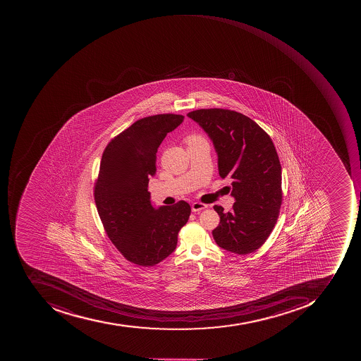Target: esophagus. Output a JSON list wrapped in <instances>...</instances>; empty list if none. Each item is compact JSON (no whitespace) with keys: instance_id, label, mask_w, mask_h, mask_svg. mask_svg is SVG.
<instances>
[{"instance_id":"esophagus-1","label":"esophagus","mask_w":361,"mask_h":361,"mask_svg":"<svg viewBox=\"0 0 361 361\" xmlns=\"http://www.w3.org/2000/svg\"><path fill=\"white\" fill-rule=\"evenodd\" d=\"M191 208L192 212H200V210H203L205 209V208H207V205H205V204L203 203H198V202H195V203L192 204Z\"/></svg>"}]
</instances>
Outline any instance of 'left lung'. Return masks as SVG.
Returning <instances> with one entry per match:
<instances>
[{"instance_id": "left-lung-1", "label": "left lung", "mask_w": 361, "mask_h": 361, "mask_svg": "<svg viewBox=\"0 0 361 361\" xmlns=\"http://www.w3.org/2000/svg\"><path fill=\"white\" fill-rule=\"evenodd\" d=\"M207 133L218 156L222 179H232L233 209L214 206L220 224L212 231L219 247L246 255L271 233L282 202V172L271 137L247 116L228 109L188 114Z\"/></svg>"}]
</instances>
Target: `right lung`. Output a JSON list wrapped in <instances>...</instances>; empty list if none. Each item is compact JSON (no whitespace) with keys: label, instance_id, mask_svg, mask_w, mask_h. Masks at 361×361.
<instances>
[{"label":"right lung","instance_id":"obj_1","mask_svg":"<svg viewBox=\"0 0 361 361\" xmlns=\"http://www.w3.org/2000/svg\"><path fill=\"white\" fill-rule=\"evenodd\" d=\"M183 119L175 114L140 119L111 140L102 156L94 189L99 218L114 245L139 266H154L175 252L191 214L184 200L155 207L149 192L157 149Z\"/></svg>","mask_w":361,"mask_h":361}]
</instances>
